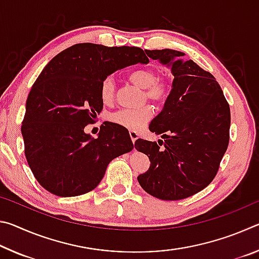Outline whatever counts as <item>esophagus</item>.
Segmentation results:
<instances>
[{
  "instance_id": "obj_1",
  "label": "esophagus",
  "mask_w": 259,
  "mask_h": 259,
  "mask_svg": "<svg viewBox=\"0 0 259 259\" xmlns=\"http://www.w3.org/2000/svg\"><path fill=\"white\" fill-rule=\"evenodd\" d=\"M129 135H130V138H131V140H133V143H135L136 140L138 139V133H137V131H135V130H130V131H129Z\"/></svg>"
}]
</instances>
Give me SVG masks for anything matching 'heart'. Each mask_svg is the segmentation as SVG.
<instances>
[{
	"label": "heart",
	"instance_id": "heart-1",
	"mask_svg": "<svg viewBox=\"0 0 259 259\" xmlns=\"http://www.w3.org/2000/svg\"><path fill=\"white\" fill-rule=\"evenodd\" d=\"M129 81L140 89H145V97L156 104H161L169 97L171 85L162 78H157L155 71L150 68H140L129 74ZM100 99L104 104H109L114 99V81L106 77L100 85ZM153 112L151 107L144 106L137 109L124 108L109 115V121L124 126L126 129L139 130L151 120Z\"/></svg>",
	"mask_w": 259,
	"mask_h": 259
}]
</instances>
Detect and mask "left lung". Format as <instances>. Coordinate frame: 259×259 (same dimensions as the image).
I'll return each instance as SVG.
<instances>
[{
	"label": "left lung",
	"mask_w": 259,
	"mask_h": 259,
	"mask_svg": "<svg viewBox=\"0 0 259 259\" xmlns=\"http://www.w3.org/2000/svg\"><path fill=\"white\" fill-rule=\"evenodd\" d=\"M145 52L169 67L174 80L163 109L150 124L152 133L162 135L163 140L156 144L139 138L135 143L151 161L137 179L144 191L157 199L182 200L202 191L216 176L229 146L230 106L216 78L193 60L184 59V52Z\"/></svg>",
	"instance_id": "1"
}]
</instances>
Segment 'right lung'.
<instances>
[{
    "label": "right lung",
    "mask_w": 259,
    "mask_h": 259,
    "mask_svg": "<svg viewBox=\"0 0 259 259\" xmlns=\"http://www.w3.org/2000/svg\"><path fill=\"white\" fill-rule=\"evenodd\" d=\"M148 58L137 47L78 43L54 57L29 91L21 135L36 181L63 198L98 186L109 162L134 148L124 126L104 122L97 138L84 133L102 112L108 75Z\"/></svg>",
    "instance_id": "right-lung-1"
}]
</instances>
